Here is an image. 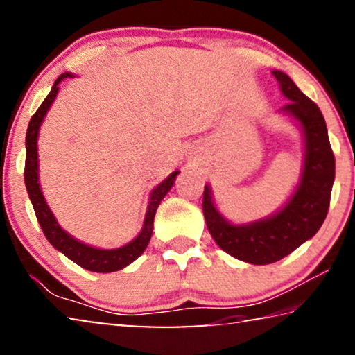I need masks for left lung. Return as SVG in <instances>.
Wrapping results in <instances>:
<instances>
[{"instance_id":"left-lung-1","label":"left lung","mask_w":355,"mask_h":355,"mask_svg":"<svg viewBox=\"0 0 355 355\" xmlns=\"http://www.w3.org/2000/svg\"><path fill=\"white\" fill-rule=\"evenodd\" d=\"M272 75L288 100L279 112L296 120L304 139L302 171L290 199L271 216L233 224L216 207L211 186L203 191V216L216 244L250 264L279 261L313 238L327 216L335 180V158L320 107L284 71L272 70Z\"/></svg>"}]
</instances>
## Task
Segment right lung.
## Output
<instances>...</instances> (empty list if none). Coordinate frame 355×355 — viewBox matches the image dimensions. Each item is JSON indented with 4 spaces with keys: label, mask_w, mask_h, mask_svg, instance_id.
Instances as JSON below:
<instances>
[{
    "label": "right lung",
    "mask_w": 355,
    "mask_h": 355,
    "mask_svg": "<svg viewBox=\"0 0 355 355\" xmlns=\"http://www.w3.org/2000/svg\"><path fill=\"white\" fill-rule=\"evenodd\" d=\"M65 78H75L73 73L65 71L58 78L53 84L50 94L46 95L44 103L35 111L34 116L29 120L28 131H26V163H25V184L26 191L31 200L35 216L44 230V235L46 236L50 244L56 250L61 252L71 261L76 263L78 266H81L87 271L92 272H114L120 271L125 266L133 263L137 257L142 255V252L147 249L150 238L153 233V219L155 213L158 209L161 200L164 199L167 192L171 191L172 184L175 183V178L180 173V171L172 172L164 182H161L156 188L150 192L148 197V205L146 211V218H144V225L141 228L139 235H137L133 241L122 245V248L116 249H100L89 245L86 243L80 241L75 236H71L69 232H65L64 228L59 225L55 214L48 207V203L42 192L40 183H39V155H37V139H39V131L40 125L44 123V119L46 116L48 110H50L53 101L56 100V95L59 92V84L64 81Z\"/></svg>",
    "instance_id": "right-lung-1"
}]
</instances>
